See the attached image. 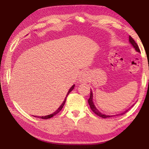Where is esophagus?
<instances>
[{"instance_id": "34e87169", "label": "esophagus", "mask_w": 149, "mask_h": 149, "mask_svg": "<svg viewBox=\"0 0 149 149\" xmlns=\"http://www.w3.org/2000/svg\"><path fill=\"white\" fill-rule=\"evenodd\" d=\"M87 79H88V74H87V72L84 71V72H83L81 74L80 77H79V80L80 82L83 83V82H86L87 81Z\"/></svg>"}]
</instances>
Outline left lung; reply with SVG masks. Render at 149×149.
Wrapping results in <instances>:
<instances>
[{
	"instance_id": "1",
	"label": "left lung",
	"mask_w": 149,
	"mask_h": 149,
	"mask_svg": "<svg viewBox=\"0 0 149 149\" xmlns=\"http://www.w3.org/2000/svg\"><path fill=\"white\" fill-rule=\"evenodd\" d=\"M129 40L130 42H131V44L132 45V46L134 47V48H135V49L138 52H140V50L139 49V47H138V45H137V43L135 42V40H134V38L132 37L131 36H129ZM93 94H92V91H91V90L90 91V97H89V98L88 99V103L89 106H90V108L92 110V111L94 113L95 115H97V116H99V117H100L102 118H107V117H113V116H111V115H103V114H102L100 112L98 111V110H97L96 108H95V107L94 106V104H93ZM129 110V109H128ZM128 110H127V111L124 112V113H121V115H123V114H125V113H127V112L128 111Z\"/></svg>"
}]
</instances>
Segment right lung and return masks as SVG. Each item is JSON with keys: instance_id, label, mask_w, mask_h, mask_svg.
Returning a JSON list of instances; mask_svg holds the SVG:
<instances>
[{"instance_id": "add662e5", "label": "right lung", "mask_w": 149, "mask_h": 149, "mask_svg": "<svg viewBox=\"0 0 149 149\" xmlns=\"http://www.w3.org/2000/svg\"><path fill=\"white\" fill-rule=\"evenodd\" d=\"M74 85H73L72 87H70V89H69V91H68V93H67V95H66V98H65V100H64V102H63L62 104H61V106L60 107H59V109L57 110V111H56V112H54V113L53 114H52V115H47V116H44V117H37V118H40V119H49V118H52V117H54V116H55L56 115H57V114H58L59 112H60V111L62 109V108H63V107H64V104H65V102H66V97H67V96H68V95L69 94V93L73 89H74Z\"/></svg>"}]
</instances>
